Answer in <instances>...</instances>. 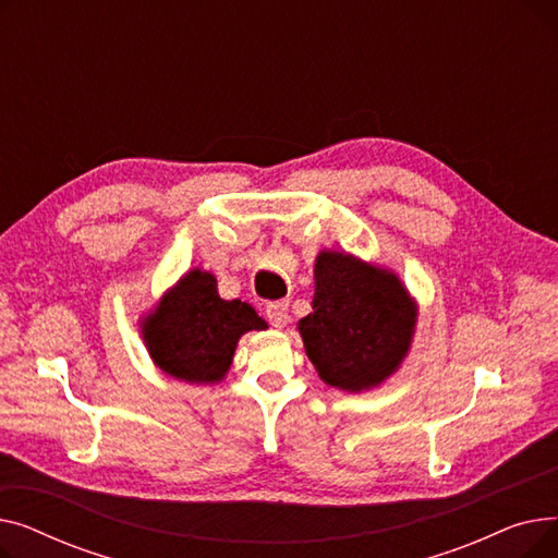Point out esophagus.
I'll list each match as a JSON object with an SVG mask.
<instances>
[{
  "label": "esophagus",
  "mask_w": 558,
  "mask_h": 558,
  "mask_svg": "<svg viewBox=\"0 0 558 558\" xmlns=\"http://www.w3.org/2000/svg\"><path fill=\"white\" fill-rule=\"evenodd\" d=\"M289 303L287 301H274L267 305V318L274 328H284L289 324Z\"/></svg>",
  "instance_id": "esophagus-1"
}]
</instances>
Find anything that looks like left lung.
Masks as SVG:
<instances>
[{"label": "left lung", "mask_w": 558, "mask_h": 558, "mask_svg": "<svg viewBox=\"0 0 558 558\" xmlns=\"http://www.w3.org/2000/svg\"><path fill=\"white\" fill-rule=\"evenodd\" d=\"M418 324V303L400 276L345 251L314 259L312 312L299 320L305 353L328 387L377 389L398 373Z\"/></svg>", "instance_id": "8db88e82"}]
</instances>
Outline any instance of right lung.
I'll list each match as a JSON object with an SVG mask.
<instances>
[{"label":"right lung","mask_w":558,"mask_h":558,"mask_svg":"<svg viewBox=\"0 0 558 558\" xmlns=\"http://www.w3.org/2000/svg\"><path fill=\"white\" fill-rule=\"evenodd\" d=\"M267 328V320L248 303L223 301L217 278L198 267L181 276L140 318L142 341L162 373L210 387L226 379L240 339Z\"/></svg>","instance_id":"1"}]
</instances>
